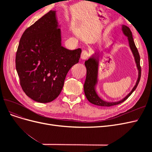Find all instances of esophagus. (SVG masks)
I'll list each match as a JSON object with an SVG mask.
<instances>
[{
  "instance_id": "1",
  "label": "esophagus",
  "mask_w": 152,
  "mask_h": 152,
  "mask_svg": "<svg viewBox=\"0 0 152 152\" xmlns=\"http://www.w3.org/2000/svg\"><path fill=\"white\" fill-rule=\"evenodd\" d=\"M89 57V52L87 51V50H82V52L81 53V59H87V58H88Z\"/></svg>"
}]
</instances>
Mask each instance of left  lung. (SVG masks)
Returning <instances> with one entry per match:
<instances>
[{"label": "left lung", "mask_w": 152, "mask_h": 152, "mask_svg": "<svg viewBox=\"0 0 152 152\" xmlns=\"http://www.w3.org/2000/svg\"><path fill=\"white\" fill-rule=\"evenodd\" d=\"M122 31L124 34H125L129 40V44L130 48L133 53V55L134 56L135 61L136 63V65L138 69L139 73H138V79L136 82V84L134 88L132 89L131 93L129 94L126 97L124 98L120 102H107L101 99L98 94H96L95 91V86L97 82V78H98V59L96 57L93 56L90 58L88 60L85 61V66L87 69V75H86V79L85 83L84 85V89L85 95L86 96L87 99H88L89 102L91 103H93L95 105L101 106V107H111V106L119 104L122 103L124 101H126L131 94L134 91L138 85L140 78H141V69L140 66V56L138 53V50L136 47V45L134 44V40L132 38V32L130 28L126 25H122Z\"/></svg>", "instance_id": "obj_1"}]
</instances>
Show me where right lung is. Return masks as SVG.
I'll use <instances>...</instances> for the list:
<instances>
[{
  "instance_id": "obj_1",
  "label": "right lung",
  "mask_w": 152,
  "mask_h": 152,
  "mask_svg": "<svg viewBox=\"0 0 152 152\" xmlns=\"http://www.w3.org/2000/svg\"><path fill=\"white\" fill-rule=\"evenodd\" d=\"M81 49L61 46L56 12L50 11L26 28L20 40L16 68L21 88L39 103L56 99L69 70L79 61Z\"/></svg>"
}]
</instances>
